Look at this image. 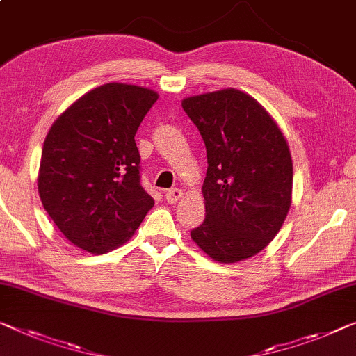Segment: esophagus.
I'll use <instances>...</instances> for the list:
<instances>
[{"label": "esophagus", "mask_w": 356, "mask_h": 356, "mask_svg": "<svg viewBox=\"0 0 356 356\" xmlns=\"http://www.w3.org/2000/svg\"><path fill=\"white\" fill-rule=\"evenodd\" d=\"M164 196H166V201L169 204H176L177 201H180V198H182L184 193H182V190H179V188H171V190H168Z\"/></svg>", "instance_id": "obj_1"}]
</instances>
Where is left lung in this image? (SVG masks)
I'll use <instances>...</instances> for the list:
<instances>
[{
  "label": "left lung",
  "instance_id": "obj_1",
  "mask_svg": "<svg viewBox=\"0 0 356 356\" xmlns=\"http://www.w3.org/2000/svg\"><path fill=\"white\" fill-rule=\"evenodd\" d=\"M182 108L208 153L203 182L206 219L190 232L220 264L256 256L277 236L293 200V160L277 121L238 89L192 95Z\"/></svg>",
  "mask_w": 356,
  "mask_h": 356
}]
</instances>
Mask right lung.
<instances>
[{
    "label": "right lung",
    "mask_w": 356,
    "mask_h": 356,
    "mask_svg": "<svg viewBox=\"0 0 356 356\" xmlns=\"http://www.w3.org/2000/svg\"><path fill=\"white\" fill-rule=\"evenodd\" d=\"M158 100L126 83L94 88L52 123L42 145L38 192L63 236L91 254L126 243L155 201L140 184L136 132Z\"/></svg>",
    "instance_id": "1"
}]
</instances>
